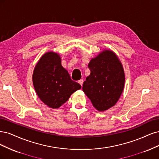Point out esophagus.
<instances>
[{
  "label": "esophagus",
  "mask_w": 159,
  "mask_h": 159,
  "mask_svg": "<svg viewBox=\"0 0 159 159\" xmlns=\"http://www.w3.org/2000/svg\"><path fill=\"white\" fill-rule=\"evenodd\" d=\"M83 82H84L83 79H80V80H79V83L81 86H83Z\"/></svg>",
  "instance_id": "obj_1"
}]
</instances>
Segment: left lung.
Segmentation results:
<instances>
[{
  "instance_id": "left-lung-1",
  "label": "left lung",
  "mask_w": 159,
  "mask_h": 159,
  "mask_svg": "<svg viewBox=\"0 0 159 159\" xmlns=\"http://www.w3.org/2000/svg\"><path fill=\"white\" fill-rule=\"evenodd\" d=\"M90 74L84 82L83 90L95 108L108 110L118 101L124 89L125 74L115 53L102 51L89 64Z\"/></svg>"
}]
</instances>
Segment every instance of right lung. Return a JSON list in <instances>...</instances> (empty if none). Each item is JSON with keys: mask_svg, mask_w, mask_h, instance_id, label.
Wrapping results in <instances>:
<instances>
[{"mask_svg": "<svg viewBox=\"0 0 159 159\" xmlns=\"http://www.w3.org/2000/svg\"><path fill=\"white\" fill-rule=\"evenodd\" d=\"M32 80L38 97L51 108H59L81 88L61 65L60 55L53 52L45 53L40 58L34 68Z\"/></svg>", "mask_w": 159, "mask_h": 159, "instance_id": "obj_1", "label": "right lung"}]
</instances>
